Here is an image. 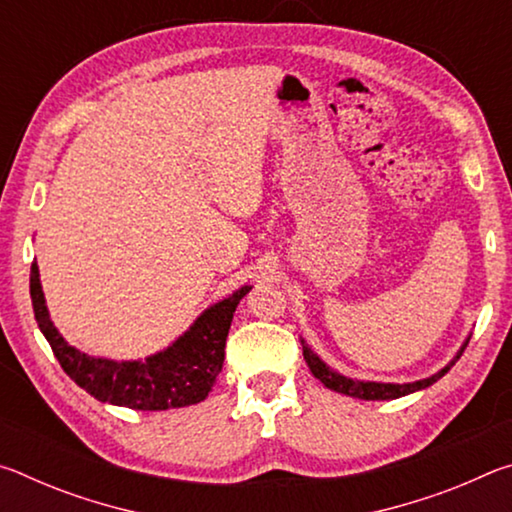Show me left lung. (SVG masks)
Here are the masks:
<instances>
[{"mask_svg":"<svg viewBox=\"0 0 512 512\" xmlns=\"http://www.w3.org/2000/svg\"><path fill=\"white\" fill-rule=\"evenodd\" d=\"M470 336H465V341L458 352L454 354L449 363H445L443 368L438 372H433L431 377H424L418 381H406V384H395V381H366V379H352V377H345L341 375L339 370H334L332 366H327V363L318 357V354L309 348L305 339H300L302 343V354H305V361L311 370V375L316 379L323 381V384L329 388V391H336L341 395H350V397H357V400H397V397H404V395H411L415 391H424V388H429L431 384H436L440 377H445L449 370H452L454 363L461 359L463 350L467 348V343H470Z\"/></svg>","mask_w":512,"mask_h":512,"instance_id":"obj_1","label":"left lung"}]
</instances>
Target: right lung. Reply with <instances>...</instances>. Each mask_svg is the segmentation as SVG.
Instances as JSON below:
<instances>
[{"instance_id":"add662e5","label":"right lung","mask_w":512,"mask_h":512,"mask_svg":"<svg viewBox=\"0 0 512 512\" xmlns=\"http://www.w3.org/2000/svg\"><path fill=\"white\" fill-rule=\"evenodd\" d=\"M244 287L214 302L167 348L144 359L94 357L69 345L49 316L38 262L31 264V302L40 332L63 370L94 400L135 411H167L203 402L223 368L225 339Z\"/></svg>"}]
</instances>
